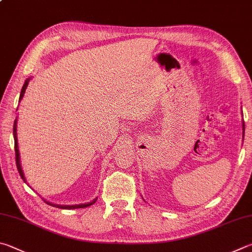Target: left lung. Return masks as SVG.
<instances>
[{"label": "left lung", "instance_id": "left-lung-1", "mask_svg": "<svg viewBox=\"0 0 252 252\" xmlns=\"http://www.w3.org/2000/svg\"><path fill=\"white\" fill-rule=\"evenodd\" d=\"M242 135H245V122L242 120Z\"/></svg>", "mask_w": 252, "mask_h": 252}]
</instances>
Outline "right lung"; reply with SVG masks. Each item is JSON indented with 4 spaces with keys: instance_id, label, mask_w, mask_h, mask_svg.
<instances>
[{
    "instance_id": "add662e5",
    "label": "right lung",
    "mask_w": 252,
    "mask_h": 252,
    "mask_svg": "<svg viewBox=\"0 0 252 252\" xmlns=\"http://www.w3.org/2000/svg\"><path fill=\"white\" fill-rule=\"evenodd\" d=\"M32 78H27L24 82V85L22 87V90H21V94H20V100H18V102H21V100L23 99L25 94V91L27 86H29V82ZM17 110V109H16ZM17 117L14 121V126H13V135H14V142H15V158H16V166H17V170L18 173H20V175L22 177V180L26 183V178L24 175V172L22 170V165H21V158H20V151H18V144H17ZM44 202H46L48 205L53 206V207H57V208H62V209H77V208H85V207H88V206H91L93 204H94L97 202V198H94V200H91L89 203H85V204H78V205H58V204H53L50 202H47V200L44 199Z\"/></svg>"
}]
</instances>
